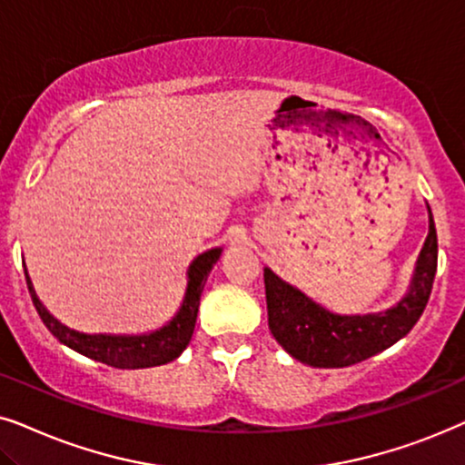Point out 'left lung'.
<instances>
[{"label":"left lung","mask_w":465,"mask_h":465,"mask_svg":"<svg viewBox=\"0 0 465 465\" xmlns=\"http://www.w3.org/2000/svg\"><path fill=\"white\" fill-rule=\"evenodd\" d=\"M430 232L419 252L406 295L382 312L336 314L293 284L263 268L268 325L276 342L297 361L312 368H346L389 349L423 314L438 265V238L431 208Z\"/></svg>","instance_id":"obj_1"}]
</instances>
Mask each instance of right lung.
I'll use <instances>...</instances> for the list:
<instances>
[{"instance_id": "add662e5", "label": "right lung", "mask_w": 465, "mask_h": 465, "mask_svg": "<svg viewBox=\"0 0 465 465\" xmlns=\"http://www.w3.org/2000/svg\"><path fill=\"white\" fill-rule=\"evenodd\" d=\"M221 252V246H214V249L197 255L187 270V291H184L183 304L178 308V312L159 330L135 333V336L134 333H84L72 330V327L64 325L46 311V306L42 304L38 293H35L27 270H25V278H27L31 300H34V306L40 314L42 323L48 327V331L61 344L70 346L72 351L80 352V355L119 370L154 368L174 361L189 346L195 330L197 311H200L203 284H206L210 270L219 262Z\"/></svg>"}]
</instances>
